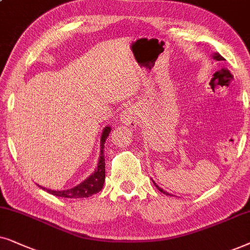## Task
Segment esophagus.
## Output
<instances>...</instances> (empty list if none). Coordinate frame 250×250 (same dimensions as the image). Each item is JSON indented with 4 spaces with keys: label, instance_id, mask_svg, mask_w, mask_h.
<instances>
[{
    "label": "esophagus",
    "instance_id": "obj_1",
    "mask_svg": "<svg viewBox=\"0 0 250 250\" xmlns=\"http://www.w3.org/2000/svg\"><path fill=\"white\" fill-rule=\"evenodd\" d=\"M120 121L131 128L136 127V125L138 123V118H137V114H136L135 109L134 108L125 109V111L122 112L121 116H120Z\"/></svg>",
    "mask_w": 250,
    "mask_h": 250
}]
</instances>
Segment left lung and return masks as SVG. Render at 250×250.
Wrapping results in <instances>:
<instances>
[{
	"instance_id": "8db88e82",
	"label": "left lung",
	"mask_w": 250,
	"mask_h": 250,
	"mask_svg": "<svg viewBox=\"0 0 250 250\" xmlns=\"http://www.w3.org/2000/svg\"><path fill=\"white\" fill-rule=\"evenodd\" d=\"M214 58L216 59V61H218V62H219V61H224V58H223V57H222V56H221V55H219V53H215V55H214ZM153 184H154V185H155V188H158L160 192L165 193V194H167V195H170V194H168V192H166V191H164V189H162L161 188H159V186H158V185H156L154 182H153Z\"/></svg>"
}]
</instances>
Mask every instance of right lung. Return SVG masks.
Masks as SVG:
<instances>
[{"instance_id":"1","label":"right lung","mask_w":250,"mask_h":250,"mask_svg":"<svg viewBox=\"0 0 250 250\" xmlns=\"http://www.w3.org/2000/svg\"><path fill=\"white\" fill-rule=\"evenodd\" d=\"M109 132H111V127H106L103 131L102 139H101V156H99V162L97 166V169H96L94 174L89 176L88 178L85 179L84 182H82L81 184L75 186L74 188L71 189H65V191H53V189H48L45 188H40L44 189L50 194L56 195V197H62V198H89L91 197L92 194H96L103 188V185H104L105 181V156L103 153H104V147H105V141L106 138L108 137Z\"/></svg>"}]
</instances>
